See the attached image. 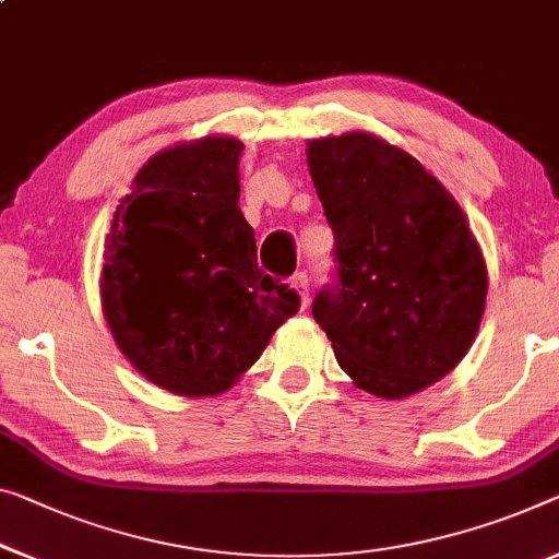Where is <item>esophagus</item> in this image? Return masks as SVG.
I'll list each match as a JSON object with an SVG mask.
<instances>
[{"label": "esophagus", "instance_id": "34e87169", "mask_svg": "<svg viewBox=\"0 0 559 559\" xmlns=\"http://www.w3.org/2000/svg\"><path fill=\"white\" fill-rule=\"evenodd\" d=\"M292 287L297 289L299 299H302V309H307V305H309V277H307V272H297L295 277H292Z\"/></svg>", "mask_w": 559, "mask_h": 559}]
</instances>
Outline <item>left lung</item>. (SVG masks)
Here are the masks:
<instances>
[{
  "label": "left lung",
  "mask_w": 559,
  "mask_h": 559,
  "mask_svg": "<svg viewBox=\"0 0 559 559\" xmlns=\"http://www.w3.org/2000/svg\"><path fill=\"white\" fill-rule=\"evenodd\" d=\"M309 175L334 231V282L312 317L357 388L409 397L475 340L487 267L465 212L415 157L365 132L309 142Z\"/></svg>",
  "instance_id": "left-lung-1"
}]
</instances>
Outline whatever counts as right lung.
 <instances>
[{
    "instance_id": "right-lung-1",
    "label": "right lung",
    "mask_w": 559,
    "mask_h": 559,
    "mask_svg": "<svg viewBox=\"0 0 559 559\" xmlns=\"http://www.w3.org/2000/svg\"><path fill=\"white\" fill-rule=\"evenodd\" d=\"M229 136L165 150L140 169L111 219L102 307L119 349L159 388L225 392L267 347L299 295L257 264Z\"/></svg>"
}]
</instances>
